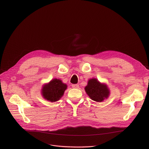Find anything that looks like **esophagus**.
Listing matches in <instances>:
<instances>
[{"instance_id": "esophagus-1", "label": "esophagus", "mask_w": 149, "mask_h": 149, "mask_svg": "<svg viewBox=\"0 0 149 149\" xmlns=\"http://www.w3.org/2000/svg\"><path fill=\"white\" fill-rule=\"evenodd\" d=\"M72 87L73 88H79V84H72Z\"/></svg>"}]
</instances>
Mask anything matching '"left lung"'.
Returning a JSON list of instances; mask_svg holds the SVG:
<instances>
[{
    "instance_id": "obj_1",
    "label": "left lung",
    "mask_w": 149,
    "mask_h": 149,
    "mask_svg": "<svg viewBox=\"0 0 149 149\" xmlns=\"http://www.w3.org/2000/svg\"><path fill=\"white\" fill-rule=\"evenodd\" d=\"M84 89L91 99L97 102H101L104 99H107L110 94V91L107 85L101 83L97 79L89 80Z\"/></svg>"
}]
</instances>
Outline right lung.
Here are the masks:
<instances>
[{"instance_id":"add662e5","label":"right lung","mask_w":149,"mask_h":149,"mask_svg":"<svg viewBox=\"0 0 149 149\" xmlns=\"http://www.w3.org/2000/svg\"><path fill=\"white\" fill-rule=\"evenodd\" d=\"M67 85L60 79H54L48 84H44L42 89L43 97L51 102H56L63 95Z\"/></svg>"}]
</instances>
